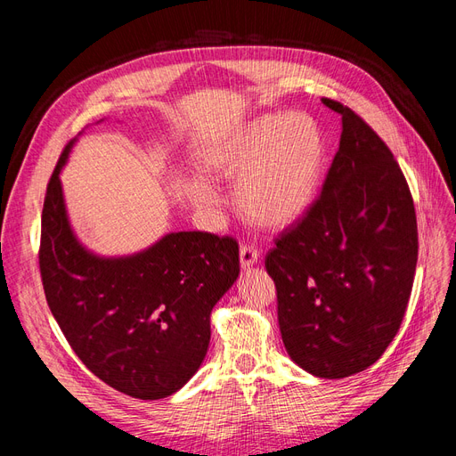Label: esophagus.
I'll return each mask as SVG.
<instances>
[{
    "instance_id": "34e87169",
    "label": "esophagus",
    "mask_w": 456,
    "mask_h": 456,
    "mask_svg": "<svg viewBox=\"0 0 456 456\" xmlns=\"http://www.w3.org/2000/svg\"><path fill=\"white\" fill-rule=\"evenodd\" d=\"M258 256H260V253H258L256 247L247 245V243L241 245V249H240V265H241L243 268L253 266L255 262L258 260Z\"/></svg>"
}]
</instances>
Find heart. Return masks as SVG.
<instances>
[{
  "mask_svg": "<svg viewBox=\"0 0 456 456\" xmlns=\"http://www.w3.org/2000/svg\"><path fill=\"white\" fill-rule=\"evenodd\" d=\"M323 159L322 133L300 112L265 114L247 121L218 151L215 169L238 176L241 213L262 226H283L305 213L317 191ZM190 196L201 209L218 203L216 190L191 181Z\"/></svg>",
  "mask_w": 456,
  "mask_h": 456,
  "instance_id": "heart-1",
  "label": "heart"
}]
</instances>
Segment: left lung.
I'll return each mask as SVG.
<instances>
[{
  "label": "left lung",
  "mask_w": 456,
  "mask_h": 456,
  "mask_svg": "<svg viewBox=\"0 0 456 456\" xmlns=\"http://www.w3.org/2000/svg\"><path fill=\"white\" fill-rule=\"evenodd\" d=\"M322 194L285 228L265 266L278 291L281 338L314 377L344 379L375 363L397 335L419 256L415 203L390 148L354 110Z\"/></svg>",
  "instance_id": "1"
}]
</instances>
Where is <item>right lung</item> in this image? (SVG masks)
<instances>
[{
	"instance_id": "obj_1",
	"label": "right lung",
	"mask_w": 456,
	"mask_h": 456,
	"mask_svg": "<svg viewBox=\"0 0 456 456\" xmlns=\"http://www.w3.org/2000/svg\"><path fill=\"white\" fill-rule=\"evenodd\" d=\"M41 213L39 272L51 314L84 365L114 390L161 399L194 377L211 340V310L240 275L238 241L173 232L146 251L104 258L70 228L61 169Z\"/></svg>"
}]
</instances>
